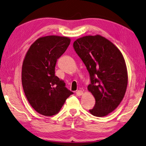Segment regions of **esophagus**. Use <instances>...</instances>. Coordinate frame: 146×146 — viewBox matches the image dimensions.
<instances>
[{
  "instance_id": "1",
  "label": "esophagus",
  "mask_w": 146,
  "mask_h": 146,
  "mask_svg": "<svg viewBox=\"0 0 146 146\" xmlns=\"http://www.w3.org/2000/svg\"><path fill=\"white\" fill-rule=\"evenodd\" d=\"M76 94L78 96H81V95H83L84 92H83V91H82V90H78V91H76Z\"/></svg>"
}]
</instances>
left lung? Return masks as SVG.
I'll return each mask as SVG.
<instances>
[{"label":"left lung","instance_id":"8db88e82","mask_svg":"<svg viewBox=\"0 0 146 146\" xmlns=\"http://www.w3.org/2000/svg\"><path fill=\"white\" fill-rule=\"evenodd\" d=\"M73 47L90 75L88 90L96 102L90 112L95 117L107 116L118 107L126 91L124 58L114 44L100 35L77 38Z\"/></svg>","mask_w":146,"mask_h":146}]
</instances>
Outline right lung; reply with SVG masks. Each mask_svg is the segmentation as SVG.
<instances>
[{
    "label": "right lung",
    "mask_w": 146,
    "mask_h": 146,
    "mask_svg": "<svg viewBox=\"0 0 146 146\" xmlns=\"http://www.w3.org/2000/svg\"><path fill=\"white\" fill-rule=\"evenodd\" d=\"M71 42L68 36H42L29 47L22 67V84L29 103L36 112L49 117L60 111L73 92L55 75L56 60Z\"/></svg>",
    "instance_id": "1"
}]
</instances>
